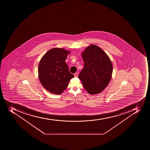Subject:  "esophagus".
<instances>
[{"label":"esophagus","mask_w":150,"mask_h":150,"mask_svg":"<svg viewBox=\"0 0 150 150\" xmlns=\"http://www.w3.org/2000/svg\"><path fill=\"white\" fill-rule=\"evenodd\" d=\"M74 76L77 77L78 76V72H76V73L74 74Z\"/></svg>","instance_id":"34e87169"}]
</instances>
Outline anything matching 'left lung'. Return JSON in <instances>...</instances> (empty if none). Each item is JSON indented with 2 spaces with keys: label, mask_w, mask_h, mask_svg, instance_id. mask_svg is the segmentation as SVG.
I'll return each instance as SVG.
<instances>
[{
  "label": "left lung",
  "mask_w": 150,
  "mask_h": 150,
  "mask_svg": "<svg viewBox=\"0 0 150 150\" xmlns=\"http://www.w3.org/2000/svg\"><path fill=\"white\" fill-rule=\"evenodd\" d=\"M84 67L78 78L85 90L90 94L100 93L110 83L112 65L103 50L91 45L81 53Z\"/></svg>",
  "instance_id": "8db88e82"
}]
</instances>
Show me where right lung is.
Wrapping results in <instances>:
<instances>
[{"instance_id":"add662e5","label":"right lung","mask_w":150,"mask_h":150,"mask_svg":"<svg viewBox=\"0 0 150 150\" xmlns=\"http://www.w3.org/2000/svg\"><path fill=\"white\" fill-rule=\"evenodd\" d=\"M69 51L59 48L49 50L38 65V78L42 86L54 94H60L74 77L69 70L65 60Z\"/></svg>"}]
</instances>
